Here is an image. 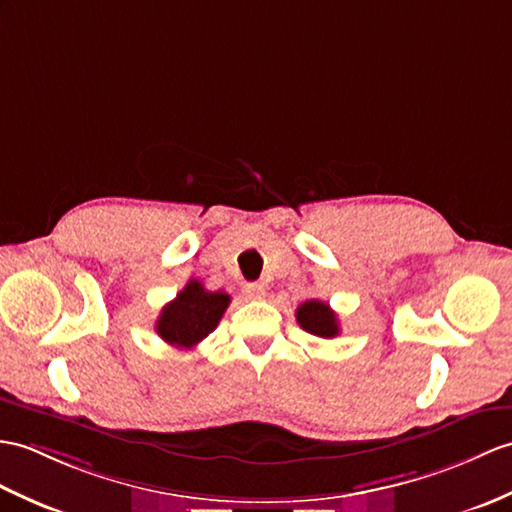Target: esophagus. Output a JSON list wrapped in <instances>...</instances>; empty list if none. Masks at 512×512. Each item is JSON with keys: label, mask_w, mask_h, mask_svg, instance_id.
<instances>
[{"label": "esophagus", "mask_w": 512, "mask_h": 512, "mask_svg": "<svg viewBox=\"0 0 512 512\" xmlns=\"http://www.w3.org/2000/svg\"><path fill=\"white\" fill-rule=\"evenodd\" d=\"M244 292L251 301H261L266 296V288L261 283H246L244 285Z\"/></svg>", "instance_id": "34e87169"}]
</instances>
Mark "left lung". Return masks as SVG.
Returning a JSON list of instances; mask_svg holds the SVG:
<instances>
[{"mask_svg":"<svg viewBox=\"0 0 512 512\" xmlns=\"http://www.w3.org/2000/svg\"><path fill=\"white\" fill-rule=\"evenodd\" d=\"M296 323H299L307 334H314L318 338H334L338 336V318L336 312L323 301H305L296 307Z\"/></svg>","mask_w":512,"mask_h":512,"instance_id":"1","label":"left lung"}]
</instances>
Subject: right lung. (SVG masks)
<instances>
[{
	"mask_svg": "<svg viewBox=\"0 0 512 512\" xmlns=\"http://www.w3.org/2000/svg\"><path fill=\"white\" fill-rule=\"evenodd\" d=\"M229 303L227 292H209L200 281L189 279L176 299L163 307L154 329L172 347L192 349L218 327Z\"/></svg>",
	"mask_w": 512,
	"mask_h": 512,
	"instance_id": "add662e5",
	"label": "right lung"
}]
</instances>
